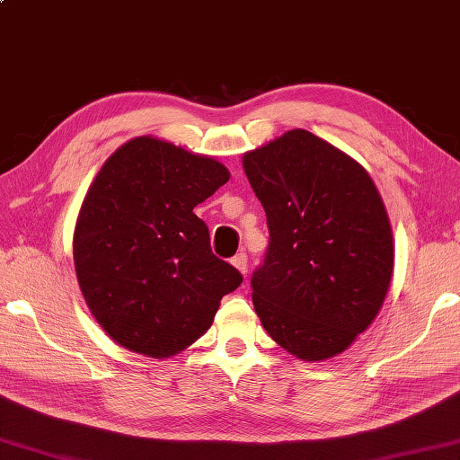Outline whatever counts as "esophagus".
<instances>
[{"mask_svg":"<svg viewBox=\"0 0 460 460\" xmlns=\"http://www.w3.org/2000/svg\"><path fill=\"white\" fill-rule=\"evenodd\" d=\"M232 265L236 267L240 273H243V275L248 273V253H245V252H240V253L234 255V257H232Z\"/></svg>","mask_w":460,"mask_h":460,"instance_id":"esophagus-1","label":"esophagus"}]
</instances>
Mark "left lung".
<instances>
[{
	"instance_id": "8db88e82",
	"label": "left lung",
	"mask_w": 460,
	"mask_h": 460,
	"mask_svg": "<svg viewBox=\"0 0 460 460\" xmlns=\"http://www.w3.org/2000/svg\"><path fill=\"white\" fill-rule=\"evenodd\" d=\"M243 170L269 228L252 275L263 328L302 361L345 351L378 314L394 265L373 179L302 128L245 154Z\"/></svg>"
}]
</instances>
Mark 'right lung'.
Returning a JSON list of instances; mask_svg holds the SVG:
<instances>
[{
  "label": "right lung",
  "instance_id": "right-lung-1",
  "mask_svg": "<svg viewBox=\"0 0 460 460\" xmlns=\"http://www.w3.org/2000/svg\"><path fill=\"white\" fill-rule=\"evenodd\" d=\"M228 179L220 162L152 137L120 146L101 167L77 217L74 263L89 310L119 345L175 355L242 285L193 212Z\"/></svg>",
  "mask_w": 460,
  "mask_h": 460
}]
</instances>
